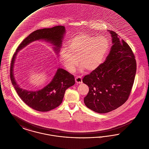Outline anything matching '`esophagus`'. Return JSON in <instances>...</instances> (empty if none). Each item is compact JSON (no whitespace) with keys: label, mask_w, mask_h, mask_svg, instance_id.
Wrapping results in <instances>:
<instances>
[{"label":"esophagus","mask_w":149,"mask_h":149,"mask_svg":"<svg viewBox=\"0 0 149 149\" xmlns=\"http://www.w3.org/2000/svg\"><path fill=\"white\" fill-rule=\"evenodd\" d=\"M75 81H76L77 83H78V84L81 83H82V78H81V77H80V76L76 77V78H75Z\"/></svg>","instance_id":"obj_1"}]
</instances>
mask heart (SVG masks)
Instances as JSON below:
<instances>
[{
    "label": "heart",
    "mask_w": 149,
    "mask_h": 149,
    "mask_svg": "<svg viewBox=\"0 0 149 149\" xmlns=\"http://www.w3.org/2000/svg\"><path fill=\"white\" fill-rule=\"evenodd\" d=\"M109 49V41L105 36L80 33L70 40L67 48L62 49L60 60L71 72L78 65V58L80 66L87 71H92L104 61Z\"/></svg>",
    "instance_id": "obj_1"
}]
</instances>
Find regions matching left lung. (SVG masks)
<instances>
[{
    "label": "left lung",
    "mask_w": 149,
    "mask_h": 149,
    "mask_svg": "<svg viewBox=\"0 0 149 149\" xmlns=\"http://www.w3.org/2000/svg\"><path fill=\"white\" fill-rule=\"evenodd\" d=\"M110 33L113 45L106 61L83 79L89 87L84 104L100 114L114 110L127 101L137 69L135 56L130 45L115 32Z\"/></svg>",
    "instance_id": "left-lung-1"
}]
</instances>
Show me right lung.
<instances>
[{
  "label": "right lung",
  "mask_w": 149,
  "mask_h": 149,
  "mask_svg": "<svg viewBox=\"0 0 149 149\" xmlns=\"http://www.w3.org/2000/svg\"><path fill=\"white\" fill-rule=\"evenodd\" d=\"M65 32V27L56 26L34 31L21 43L12 58L10 67V78L19 97L29 107L36 111L46 112L58 107L61 104L65 91L75 84L74 76L67 71L58 69L52 81L42 89L29 91L18 85L13 76V66L18 51L30 43L40 39L50 42L59 51L62 40Z\"/></svg>",
  "instance_id": "1"
}]
</instances>
